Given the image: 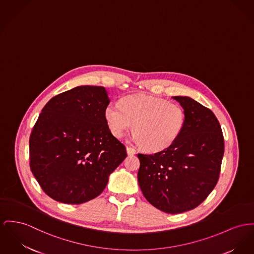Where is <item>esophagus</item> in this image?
Segmentation results:
<instances>
[{
    "label": "esophagus",
    "instance_id": "obj_1",
    "mask_svg": "<svg viewBox=\"0 0 254 254\" xmlns=\"http://www.w3.org/2000/svg\"><path fill=\"white\" fill-rule=\"evenodd\" d=\"M127 154L128 155H134L135 154V150L133 148V147H131V146H127Z\"/></svg>",
    "mask_w": 254,
    "mask_h": 254
}]
</instances>
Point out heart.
Returning a JSON list of instances; mask_svg holds the SVG:
<instances>
[{
	"label": "heart",
	"instance_id": "b5f03b06",
	"mask_svg": "<svg viewBox=\"0 0 254 254\" xmlns=\"http://www.w3.org/2000/svg\"><path fill=\"white\" fill-rule=\"evenodd\" d=\"M105 119L112 134L122 137L134 125V139L148 152L170 147L181 135L186 113L177 103L152 95H127L119 104L110 103Z\"/></svg>",
	"mask_w": 254,
	"mask_h": 254
}]
</instances>
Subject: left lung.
Instances as JSON below:
<instances>
[{
  "label": "left lung",
  "instance_id": "obj_1",
  "mask_svg": "<svg viewBox=\"0 0 254 254\" xmlns=\"http://www.w3.org/2000/svg\"><path fill=\"white\" fill-rule=\"evenodd\" d=\"M186 113V124L168 149L137 154V181L147 201L157 209L179 214L207 198L220 177L224 139L214 113L193 99L174 96Z\"/></svg>",
  "mask_w": 254,
  "mask_h": 254
}]
</instances>
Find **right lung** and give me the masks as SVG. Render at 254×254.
I'll return each instance as SVG.
<instances>
[{
	"label": "right lung",
	"instance_id": "1",
	"mask_svg": "<svg viewBox=\"0 0 254 254\" xmlns=\"http://www.w3.org/2000/svg\"><path fill=\"white\" fill-rule=\"evenodd\" d=\"M109 103L105 87L81 85L42 109L30 136V167L53 199L81 204L95 198L126 158L105 119Z\"/></svg>",
	"mask_w": 254,
	"mask_h": 254
}]
</instances>
